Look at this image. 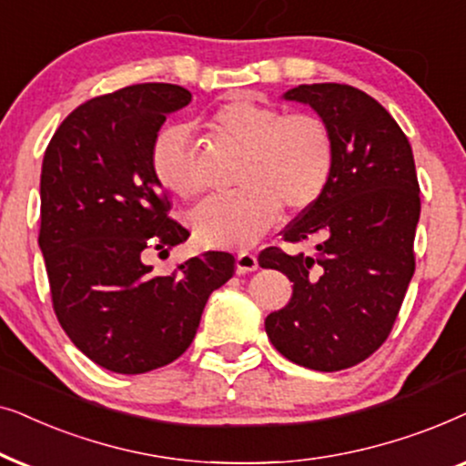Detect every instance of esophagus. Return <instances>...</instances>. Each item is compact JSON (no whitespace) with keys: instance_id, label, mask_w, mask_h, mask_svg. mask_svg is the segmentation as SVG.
Returning a JSON list of instances; mask_svg holds the SVG:
<instances>
[{"instance_id":"esophagus-1","label":"esophagus","mask_w":466,"mask_h":466,"mask_svg":"<svg viewBox=\"0 0 466 466\" xmlns=\"http://www.w3.org/2000/svg\"><path fill=\"white\" fill-rule=\"evenodd\" d=\"M237 270L238 272H253L258 270V256L251 251H240L237 256Z\"/></svg>"}]
</instances>
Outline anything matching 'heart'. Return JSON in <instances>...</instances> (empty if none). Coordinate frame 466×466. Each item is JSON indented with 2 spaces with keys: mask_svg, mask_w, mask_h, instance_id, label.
Returning <instances> with one entry per match:
<instances>
[{
  "mask_svg": "<svg viewBox=\"0 0 466 466\" xmlns=\"http://www.w3.org/2000/svg\"><path fill=\"white\" fill-rule=\"evenodd\" d=\"M207 127L240 153L237 191L204 200L189 215L196 237L217 247H249L281 213L305 210L324 196L337 166L332 126L318 113H283L272 104L237 97L207 116ZM161 187L189 198L200 191L194 153L183 127L164 129L151 147Z\"/></svg>",
  "mask_w": 466,
  "mask_h": 466,
  "instance_id": "obj_1",
  "label": "heart"
}]
</instances>
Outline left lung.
I'll list each match as a JSON object with an SVG mask.
<instances>
[{
	"label": "left lung",
	"mask_w": 466,
	"mask_h": 466,
	"mask_svg": "<svg viewBox=\"0 0 466 466\" xmlns=\"http://www.w3.org/2000/svg\"><path fill=\"white\" fill-rule=\"evenodd\" d=\"M332 126L337 166L324 196L281 237L318 240V256L268 247L262 268L294 281L289 305L266 318L279 353L300 367L343 370L386 343L415 270L420 183L407 136L386 108L351 85H298L285 93Z\"/></svg>",
	"instance_id": "left-lung-1"
}]
</instances>
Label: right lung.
Instances as JSON below:
<instances>
[{
	"label": "right lung",
	"mask_w": 466,
	"mask_h": 466,
	"mask_svg": "<svg viewBox=\"0 0 466 466\" xmlns=\"http://www.w3.org/2000/svg\"><path fill=\"white\" fill-rule=\"evenodd\" d=\"M178 85H132L80 104L48 142L40 177V234L55 315L99 367L138 375L166 367L194 340L208 296L237 259L207 251L155 275L189 229L170 217L151 147L166 116L187 106Z\"/></svg>",
	"instance_id": "add662e5"
}]
</instances>
